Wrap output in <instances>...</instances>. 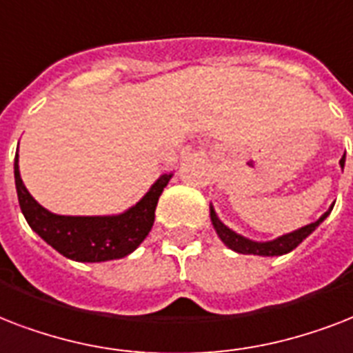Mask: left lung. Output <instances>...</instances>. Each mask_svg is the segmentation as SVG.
<instances>
[{
  "label": "left lung",
  "instance_id": "1",
  "mask_svg": "<svg viewBox=\"0 0 353 353\" xmlns=\"http://www.w3.org/2000/svg\"><path fill=\"white\" fill-rule=\"evenodd\" d=\"M344 160H346V152H344L343 158H341V162H339V165L343 169ZM332 210L333 206L327 210L326 214H322L315 223L302 226L299 230L289 232V234H283V236L276 237V239H270V241H254V239H248V237L241 236V234H237V232H234L232 228H228V226L217 217L212 204H210V219H212L215 234L219 236L221 241L225 243L230 250H234V252L237 254H254V256H269V258H272V256H283V254L294 250L300 243L304 241L305 237L310 236V234H313V232L319 228V225H321L322 221L332 214Z\"/></svg>",
  "mask_w": 353,
  "mask_h": 353
}]
</instances>
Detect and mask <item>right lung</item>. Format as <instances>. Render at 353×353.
I'll use <instances>...</instances> for the list:
<instances>
[{"instance_id":"obj_1","label":"right lung","mask_w":353,"mask_h":353,"mask_svg":"<svg viewBox=\"0 0 353 353\" xmlns=\"http://www.w3.org/2000/svg\"><path fill=\"white\" fill-rule=\"evenodd\" d=\"M18 152L14 182L21 214L32 232L64 258L83 263L119 259L143 243L154 223V210L173 173H163L134 206L116 215H59L49 212L27 191L20 176Z\"/></svg>"}]
</instances>
